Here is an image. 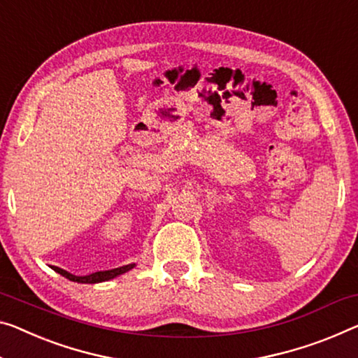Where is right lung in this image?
Returning a JSON list of instances; mask_svg holds the SVG:
<instances>
[{"label": "right lung", "mask_w": 358, "mask_h": 358, "mask_svg": "<svg viewBox=\"0 0 358 358\" xmlns=\"http://www.w3.org/2000/svg\"><path fill=\"white\" fill-rule=\"evenodd\" d=\"M134 266H136V264H128V266L112 268V271L94 272V273H91V275H86V277H76V275H71L70 272L64 271V268H59V267H54V271L62 275V277L71 280V282H78V283H101V282H107V280H112L115 277H118V275H122L124 272L131 271V268H133Z\"/></svg>", "instance_id": "right-lung-1"}]
</instances>
